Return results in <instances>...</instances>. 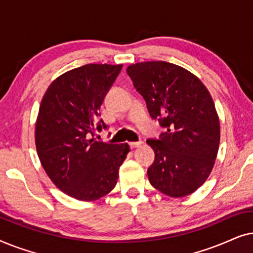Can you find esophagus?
<instances>
[{"instance_id":"esophagus-1","label":"esophagus","mask_w":253,"mask_h":253,"mask_svg":"<svg viewBox=\"0 0 253 253\" xmlns=\"http://www.w3.org/2000/svg\"><path fill=\"white\" fill-rule=\"evenodd\" d=\"M131 148H137L141 146V141H132V143H129Z\"/></svg>"}]
</instances>
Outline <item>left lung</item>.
<instances>
[{
    "mask_svg": "<svg viewBox=\"0 0 253 253\" xmlns=\"http://www.w3.org/2000/svg\"><path fill=\"white\" fill-rule=\"evenodd\" d=\"M152 119L167 131L148 139L155 153L147 175L153 188L172 198L191 195L212 171L220 144V121L209 89L186 69L165 61L126 69Z\"/></svg>",
    "mask_w": 253,
    "mask_h": 253,
    "instance_id": "8db88e82",
    "label": "left lung"
}]
</instances>
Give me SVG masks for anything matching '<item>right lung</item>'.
Returning <instances> with one entry per match:
<instances>
[{"mask_svg":"<svg viewBox=\"0 0 253 253\" xmlns=\"http://www.w3.org/2000/svg\"><path fill=\"white\" fill-rule=\"evenodd\" d=\"M122 64H86L58 76L48 86L38 113V157L51 182L65 195L93 202L115 188L127 144L93 138L107 127L99 121L106 93ZM92 137H90V134Z\"/></svg>","mask_w":253,"mask_h":253,"instance_id":"add662e5","label":"right lung"}]
</instances>
